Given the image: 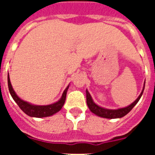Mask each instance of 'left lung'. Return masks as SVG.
<instances>
[{
    "instance_id": "1",
    "label": "left lung",
    "mask_w": 155,
    "mask_h": 155,
    "mask_svg": "<svg viewBox=\"0 0 155 155\" xmlns=\"http://www.w3.org/2000/svg\"><path fill=\"white\" fill-rule=\"evenodd\" d=\"M144 88L145 83L141 94L139 95V97H137L134 101L131 104L127 106V107H125V108H117V109H108V108H103V107H101V106L97 105V104L93 101V100H92V97H91V95H90V93L88 92V91L86 90L87 104V106H88V108H89L90 111H91L92 113H94V114H96L97 116H99L101 117L108 118V119H115V118L123 117L124 116H125L127 113H130V111H131V109L136 105V104L139 101L140 98H141V97L142 96V93H143V91H144Z\"/></svg>"
}]
</instances>
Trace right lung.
Segmentation results:
<instances>
[{"instance_id": "obj_1", "label": "right lung", "mask_w": 155, "mask_h": 155, "mask_svg": "<svg viewBox=\"0 0 155 155\" xmlns=\"http://www.w3.org/2000/svg\"><path fill=\"white\" fill-rule=\"evenodd\" d=\"M8 90L10 92L11 97H13V99L14 100V101L18 104V105L19 106V108L21 110L27 114L30 117H50V116L54 115V113H58V111L61 110V108L63 106L64 103H65L66 96H67V92H68V87H66V89L64 90V92H63V95L58 101L55 103L51 104H48V105H36V104H32L26 102L25 101H23L18 97V95L16 94V92H14L12 84H11L10 79H9V75L8 74Z\"/></svg>"}]
</instances>
